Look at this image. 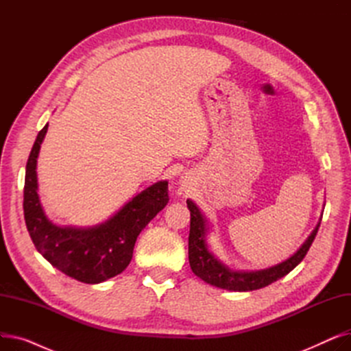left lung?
I'll list each match as a JSON object with an SVG mask.
<instances>
[{"instance_id":"1","label":"left lung","mask_w":351,"mask_h":351,"mask_svg":"<svg viewBox=\"0 0 351 351\" xmlns=\"http://www.w3.org/2000/svg\"><path fill=\"white\" fill-rule=\"evenodd\" d=\"M188 208L191 210V230H189V263L192 271L200 278L204 282L233 291H250L266 287L273 282L282 279L283 276L290 273L296 267L307 254L313 241L317 234L320 222L310 233L307 241L300 246V249L290 256L287 261L263 269V270H254V271H241V270H232L226 265L220 262L217 257L210 252L206 243V233H208V223L205 216L202 215L193 200H186Z\"/></svg>"}]
</instances>
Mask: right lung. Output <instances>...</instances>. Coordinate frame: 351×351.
<instances>
[{
  "mask_svg": "<svg viewBox=\"0 0 351 351\" xmlns=\"http://www.w3.org/2000/svg\"><path fill=\"white\" fill-rule=\"evenodd\" d=\"M47 131L48 123L36 136L25 168L24 217L28 233L36 250L69 278L88 285L105 282L126 269L132 259L136 237L168 205V182L159 180L146 188L101 225H55L41 206L36 180V158Z\"/></svg>",
  "mask_w": 351,
  "mask_h": 351,
  "instance_id": "right-lung-1",
  "label": "right lung"
}]
</instances>
